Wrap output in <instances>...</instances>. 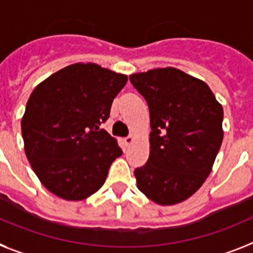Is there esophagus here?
Returning a JSON list of instances; mask_svg holds the SVG:
<instances>
[{"instance_id": "obj_1", "label": "esophagus", "mask_w": 253, "mask_h": 253, "mask_svg": "<svg viewBox=\"0 0 253 253\" xmlns=\"http://www.w3.org/2000/svg\"><path fill=\"white\" fill-rule=\"evenodd\" d=\"M135 140H136L135 135H129V136H127V137L124 138V141H125V143H126V145H131V143L133 142Z\"/></svg>"}]
</instances>
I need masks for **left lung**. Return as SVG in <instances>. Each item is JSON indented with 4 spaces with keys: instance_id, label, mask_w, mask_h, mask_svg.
<instances>
[{
    "instance_id": "1",
    "label": "left lung",
    "mask_w": 253,
    "mask_h": 253,
    "mask_svg": "<svg viewBox=\"0 0 253 253\" xmlns=\"http://www.w3.org/2000/svg\"><path fill=\"white\" fill-rule=\"evenodd\" d=\"M150 110V155L135 170L141 193L174 206L207 180L223 141V108L206 82L183 70L156 68L129 76Z\"/></svg>"
}]
</instances>
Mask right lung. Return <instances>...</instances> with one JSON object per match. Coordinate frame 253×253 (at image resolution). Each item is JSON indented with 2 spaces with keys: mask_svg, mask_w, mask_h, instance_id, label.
Masks as SVG:
<instances>
[{
  "mask_svg": "<svg viewBox=\"0 0 253 253\" xmlns=\"http://www.w3.org/2000/svg\"><path fill=\"white\" fill-rule=\"evenodd\" d=\"M127 76L76 63L39 83L21 120L26 158L50 193L79 202L98 192L122 151L101 125Z\"/></svg>",
  "mask_w": 253,
  "mask_h": 253,
  "instance_id": "obj_1",
  "label": "right lung"
}]
</instances>
